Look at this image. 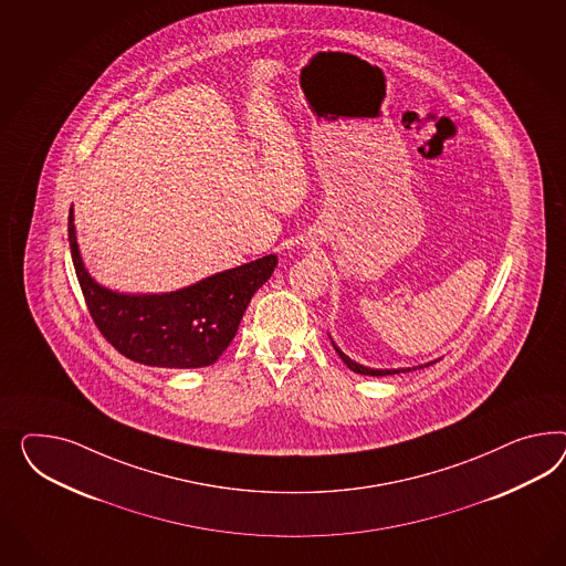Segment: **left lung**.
Returning <instances> with one entry per match:
<instances>
[{
	"label": "left lung",
	"mask_w": 566,
	"mask_h": 566,
	"mask_svg": "<svg viewBox=\"0 0 566 566\" xmlns=\"http://www.w3.org/2000/svg\"><path fill=\"white\" fill-rule=\"evenodd\" d=\"M334 344V342H332ZM334 348H336L337 354H339V358L344 360V365L354 370V373H358V375H370V377H385V375H396V373H410V370H416V368H424L428 365H432V363H427V365H420V367L412 368H368L363 367V365H358V363H354L352 358H348L344 352L337 348L336 344H334Z\"/></svg>",
	"instance_id": "left-lung-1"
}]
</instances>
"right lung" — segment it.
I'll return each instance as SVG.
<instances>
[{
	"label": "right lung",
	"mask_w": 566,
	"mask_h": 566,
	"mask_svg": "<svg viewBox=\"0 0 566 566\" xmlns=\"http://www.w3.org/2000/svg\"><path fill=\"white\" fill-rule=\"evenodd\" d=\"M67 237L77 282L94 325L115 350L148 367H210L229 348L253 294L274 274L275 255L203 277L181 291L123 294L101 286L84 268L74 214Z\"/></svg>",
	"instance_id": "add662e5"
}]
</instances>
